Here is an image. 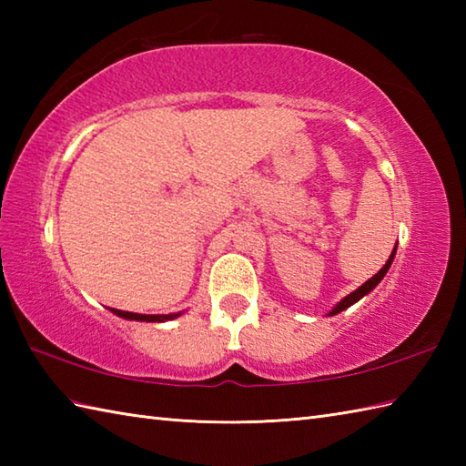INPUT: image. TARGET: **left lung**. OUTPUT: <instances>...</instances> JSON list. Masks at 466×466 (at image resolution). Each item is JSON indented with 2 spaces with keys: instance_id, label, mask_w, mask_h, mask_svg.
I'll use <instances>...</instances> for the list:
<instances>
[{
  "instance_id": "obj_1",
  "label": "left lung",
  "mask_w": 466,
  "mask_h": 466,
  "mask_svg": "<svg viewBox=\"0 0 466 466\" xmlns=\"http://www.w3.org/2000/svg\"><path fill=\"white\" fill-rule=\"evenodd\" d=\"M394 254H397V246H394V250H392V254H390V258L389 260H386V264L382 266V268L379 270V274H374L372 276V279L370 280H366L362 286H360V289H356L354 292H350L349 296H346V299L344 300H340L339 304H336L334 306V310L329 314V316H332V314H339V312H342V310H346V309H349V306H352L354 302H359L360 299H362V296L364 294H369L372 289H374V286L376 284H379L382 279H384V274L386 272H389V268H390V264H392V260H394Z\"/></svg>"
}]
</instances>
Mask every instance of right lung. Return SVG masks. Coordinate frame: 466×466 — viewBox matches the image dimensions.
Listing matches in <instances>:
<instances>
[{
	"instance_id": "1",
	"label": "right lung",
	"mask_w": 466,
	"mask_h": 466,
	"mask_svg": "<svg viewBox=\"0 0 466 466\" xmlns=\"http://www.w3.org/2000/svg\"><path fill=\"white\" fill-rule=\"evenodd\" d=\"M112 312L122 316V319L142 320V322H164V320H172V319H176V316H180V314H136V312H126V310H117V309H112Z\"/></svg>"
}]
</instances>
